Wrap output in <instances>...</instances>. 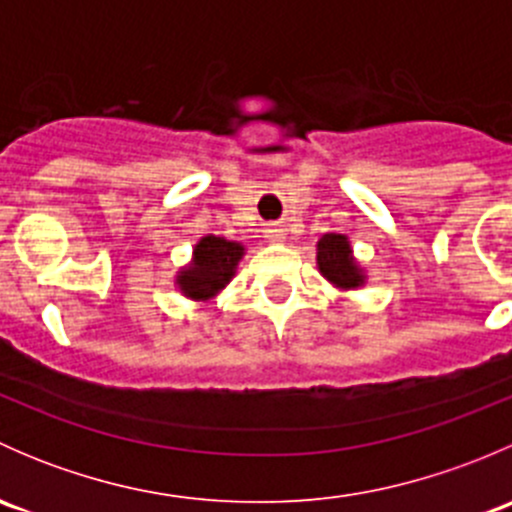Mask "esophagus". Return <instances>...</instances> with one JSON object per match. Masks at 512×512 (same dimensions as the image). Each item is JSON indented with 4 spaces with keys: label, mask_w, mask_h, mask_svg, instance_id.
<instances>
[{
    "label": "esophagus",
    "mask_w": 512,
    "mask_h": 512,
    "mask_svg": "<svg viewBox=\"0 0 512 512\" xmlns=\"http://www.w3.org/2000/svg\"><path fill=\"white\" fill-rule=\"evenodd\" d=\"M267 240L282 242V240H285V230H282L280 225H270V230H267Z\"/></svg>",
    "instance_id": "obj_1"
}]
</instances>
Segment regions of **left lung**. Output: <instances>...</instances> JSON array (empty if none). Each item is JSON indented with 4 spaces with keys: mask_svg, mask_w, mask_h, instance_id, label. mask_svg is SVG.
Here are the masks:
<instances>
[{
    "mask_svg": "<svg viewBox=\"0 0 512 512\" xmlns=\"http://www.w3.org/2000/svg\"><path fill=\"white\" fill-rule=\"evenodd\" d=\"M317 265L319 272L327 277L332 285L342 289H354L364 285V275H361L359 265L352 257V247L344 235H324L317 245Z\"/></svg>",
    "mask_w": 512,
    "mask_h": 512,
    "instance_id": "1",
    "label": "left lung"
}]
</instances>
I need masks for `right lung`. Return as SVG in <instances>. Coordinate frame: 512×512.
Segmentation results:
<instances>
[{"label": "right lung", "instance_id": "1", "mask_svg": "<svg viewBox=\"0 0 512 512\" xmlns=\"http://www.w3.org/2000/svg\"><path fill=\"white\" fill-rule=\"evenodd\" d=\"M242 252H245V247L240 242H232L215 235L203 237L195 245L193 265L180 270V292L193 299H210L232 280Z\"/></svg>", "mask_w": 512, "mask_h": 512}]
</instances>
